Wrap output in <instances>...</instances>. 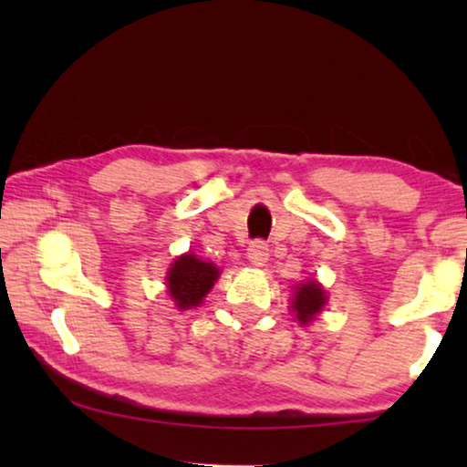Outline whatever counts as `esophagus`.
I'll list each match as a JSON object with an SVG mask.
<instances>
[{"instance_id": "esophagus-1", "label": "esophagus", "mask_w": 467, "mask_h": 467, "mask_svg": "<svg viewBox=\"0 0 467 467\" xmlns=\"http://www.w3.org/2000/svg\"><path fill=\"white\" fill-rule=\"evenodd\" d=\"M247 257L253 265H264L270 257V247L265 241H253L247 249Z\"/></svg>"}]
</instances>
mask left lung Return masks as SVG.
Returning a JSON list of instances; mask_svg holds the SVG:
<instances>
[{
	"instance_id": "8db88e82",
	"label": "left lung",
	"mask_w": 467,
	"mask_h": 467,
	"mask_svg": "<svg viewBox=\"0 0 467 467\" xmlns=\"http://www.w3.org/2000/svg\"><path fill=\"white\" fill-rule=\"evenodd\" d=\"M326 300V290H323L317 282H306L300 288H296L295 300H292V309L296 311V319L300 323H309L315 315L323 309Z\"/></svg>"
}]
</instances>
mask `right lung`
Returning a JSON list of instances; mask_svg holds the SVG:
<instances>
[{
    "label": "right lung",
    "mask_w": 467,
    "mask_h": 467,
    "mask_svg": "<svg viewBox=\"0 0 467 467\" xmlns=\"http://www.w3.org/2000/svg\"><path fill=\"white\" fill-rule=\"evenodd\" d=\"M218 278V267L205 264L192 253L179 257L169 270V292L179 309L197 306Z\"/></svg>",
    "instance_id": "1"
}]
</instances>
